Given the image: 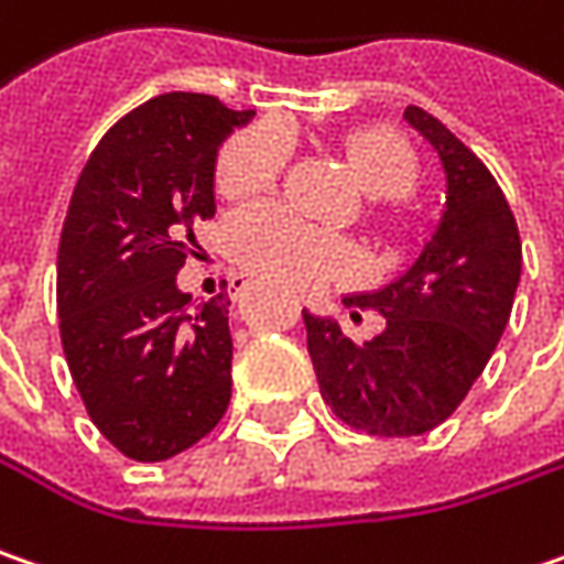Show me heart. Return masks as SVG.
Here are the masks:
<instances>
[{"label": "heart", "instance_id": "obj_1", "mask_svg": "<svg viewBox=\"0 0 564 564\" xmlns=\"http://www.w3.org/2000/svg\"><path fill=\"white\" fill-rule=\"evenodd\" d=\"M292 158V132L279 120L238 129L218 152L215 184L225 196H253L275 184ZM346 158L358 186L378 199H403L419 184V155L406 135L390 127H365L346 135ZM231 253L240 267L285 289H317L349 272V243L301 225L279 206H257L231 221Z\"/></svg>", "mask_w": 564, "mask_h": 564}]
</instances>
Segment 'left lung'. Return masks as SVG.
<instances>
[{"label":"left lung","mask_w":564,"mask_h":564,"mask_svg":"<svg viewBox=\"0 0 564 564\" xmlns=\"http://www.w3.org/2000/svg\"><path fill=\"white\" fill-rule=\"evenodd\" d=\"M403 117L444 167L435 235L400 279L343 297L346 307L383 314L375 339L352 343L333 317L304 311L324 403L346 425L380 437L425 435L464 403L508 326L521 282L518 221L489 167L422 107H406Z\"/></svg>","instance_id":"left-lung-1"}]
</instances>
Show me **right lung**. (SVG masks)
Instances as JSON below:
<instances>
[{
  "label": "right lung",
  "mask_w": 564,
  "mask_h": 564,
  "mask_svg": "<svg viewBox=\"0 0 564 564\" xmlns=\"http://www.w3.org/2000/svg\"><path fill=\"white\" fill-rule=\"evenodd\" d=\"M250 110L171 91L107 129L78 174L56 260L72 380L120 454L167 460L231 400L228 295L177 289L193 225L215 215V152Z\"/></svg>",
  "instance_id": "obj_1"
}]
</instances>
